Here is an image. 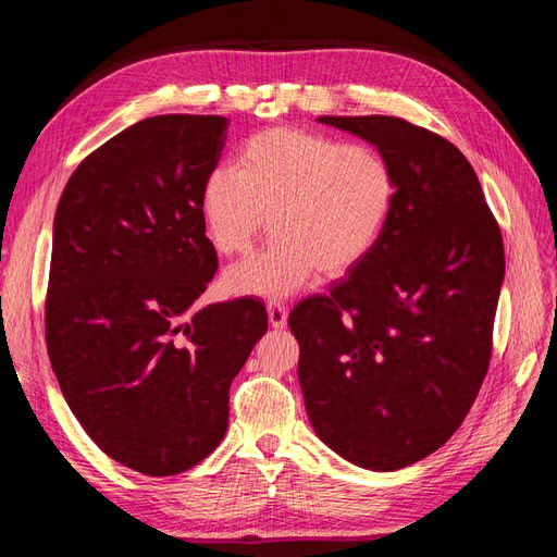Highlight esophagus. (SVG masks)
I'll use <instances>...</instances> for the list:
<instances>
[{"label":"esophagus","mask_w":557,"mask_h":557,"mask_svg":"<svg viewBox=\"0 0 557 557\" xmlns=\"http://www.w3.org/2000/svg\"><path fill=\"white\" fill-rule=\"evenodd\" d=\"M267 313H269V325L272 327L281 330L288 325V307L281 305V301H269Z\"/></svg>","instance_id":"esophagus-1"}]
</instances>
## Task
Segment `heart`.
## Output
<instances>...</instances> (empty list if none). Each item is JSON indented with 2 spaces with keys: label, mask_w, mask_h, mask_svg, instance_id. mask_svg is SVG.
<instances>
[{
  "label": "heart",
  "mask_w": 557,
  "mask_h": 557,
  "mask_svg": "<svg viewBox=\"0 0 557 557\" xmlns=\"http://www.w3.org/2000/svg\"><path fill=\"white\" fill-rule=\"evenodd\" d=\"M397 197L393 164L379 148L344 144L325 132L272 127L252 134L237 164L201 185V218L225 258L248 256L269 230L262 256L234 267V295L288 297L315 272L342 276L372 256Z\"/></svg>",
  "instance_id": "heart-1"
}]
</instances>
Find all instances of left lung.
<instances>
[{"mask_svg": "<svg viewBox=\"0 0 557 557\" xmlns=\"http://www.w3.org/2000/svg\"><path fill=\"white\" fill-rule=\"evenodd\" d=\"M393 164L395 209L372 256L290 311L315 434L348 462L393 471L462 425L493 356L504 244L469 160L393 115H320Z\"/></svg>", "mask_w": 557, "mask_h": 557, "instance_id": "obj_1", "label": "left lung"}]
</instances>
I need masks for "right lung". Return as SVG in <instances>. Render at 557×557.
I'll return each mask as SVG.
<instances>
[{"mask_svg":"<svg viewBox=\"0 0 557 557\" xmlns=\"http://www.w3.org/2000/svg\"><path fill=\"white\" fill-rule=\"evenodd\" d=\"M227 125L146 117L76 166L55 211L50 364L90 440L146 476L181 474L223 442L230 383L267 332L258 299L190 311L218 269L201 185Z\"/></svg>","mask_w":557,"mask_h":557,"instance_id":"1","label":"right lung"}]
</instances>
